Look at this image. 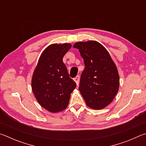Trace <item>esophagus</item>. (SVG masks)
Here are the masks:
<instances>
[{
	"label": "esophagus",
	"instance_id": "esophagus-1",
	"mask_svg": "<svg viewBox=\"0 0 146 146\" xmlns=\"http://www.w3.org/2000/svg\"><path fill=\"white\" fill-rule=\"evenodd\" d=\"M74 80L75 81V82L76 83V84H77V86L79 84V82H80V76L79 75H77L76 76V77L74 78Z\"/></svg>",
	"mask_w": 146,
	"mask_h": 146
}]
</instances>
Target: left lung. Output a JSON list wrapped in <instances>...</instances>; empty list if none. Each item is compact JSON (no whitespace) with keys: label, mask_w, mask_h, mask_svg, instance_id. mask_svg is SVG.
Masks as SVG:
<instances>
[{"label":"left lung","mask_w":146,"mask_h":146,"mask_svg":"<svg viewBox=\"0 0 146 146\" xmlns=\"http://www.w3.org/2000/svg\"><path fill=\"white\" fill-rule=\"evenodd\" d=\"M73 47L79 50L85 65L79 91L88 106L103 109L112 102L118 91L117 67L107 49L98 42H78Z\"/></svg>","instance_id":"obj_1"}]
</instances>
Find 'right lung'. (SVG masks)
I'll return each instance as SVG.
<instances>
[{"label":"right lung","instance_id":"add662e5","mask_svg":"<svg viewBox=\"0 0 146 146\" xmlns=\"http://www.w3.org/2000/svg\"><path fill=\"white\" fill-rule=\"evenodd\" d=\"M71 48L68 43L49 46L42 53L34 71L31 81L33 94L42 107L50 112L65 110L76 88L62 61Z\"/></svg>","mask_w":146,"mask_h":146}]
</instances>
